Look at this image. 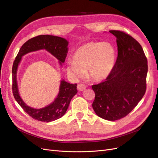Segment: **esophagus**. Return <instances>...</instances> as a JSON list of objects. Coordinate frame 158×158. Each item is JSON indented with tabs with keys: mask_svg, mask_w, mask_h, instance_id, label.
I'll return each mask as SVG.
<instances>
[{
	"mask_svg": "<svg viewBox=\"0 0 158 158\" xmlns=\"http://www.w3.org/2000/svg\"><path fill=\"white\" fill-rule=\"evenodd\" d=\"M77 88L79 91H83V90L85 89V88H86V86H85V85L83 84H80L78 85Z\"/></svg>",
	"mask_w": 158,
	"mask_h": 158,
	"instance_id": "obj_1",
	"label": "esophagus"
}]
</instances>
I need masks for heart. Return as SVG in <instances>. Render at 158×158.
Masks as SVG:
<instances>
[{
  "instance_id": "obj_1",
  "label": "heart",
  "mask_w": 158,
  "mask_h": 158,
  "mask_svg": "<svg viewBox=\"0 0 158 158\" xmlns=\"http://www.w3.org/2000/svg\"><path fill=\"white\" fill-rule=\"evenodd\" d=\"M73 60L66 63L69 74L81 78L87 72L90 80L101 82L111 73L116 60V50L107 43L89 42L74 52Z\"/></svg>"
}]
</instances>
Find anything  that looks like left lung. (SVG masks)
Listing matches in <instances>:
<instances>
[{"mask_svg":"<svg viewBox=\"0 0 158 158\" xmlns=\"http://www.w3.org/2000/svg\"><path fill=\"white\" fill-rule=\"evenodd\" d=\"M109 32L117 38V59L106 80L92 86L95 94L92 107L99 117L116 121L131 113L144 95L148 61L132 36L118 30Z\"/></svg>","mask_w":158,"mask_h":158,"instance_id":"1","label":"left lung"}]
</instances>
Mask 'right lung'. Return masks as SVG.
Segmentation results:
<instances>
[{"instance_id": "obj_1", "label": "right lung", "mask_w": 158, "mask_h": 158, "mask_svg": "<svg viewBox=\"0 0 158 158\" xmlns=\"http://www.w3.org/2000/svg\"><path fill=\"white\" fill-rule=\"evenodd\" d=\"M67 40L60 37L41 35L27 41L19 51L12 66V92L18 103L30 117L35 120L42 122H51L63 117L67 110L70 102L77 94V84H70L62 80L59 92L55 101L49 106L41 109L30 107L23 102L18 92L16 80V73L22 56L28 52L45 49L59 60V63H64L68 52Z\"/></svg>"}]
</instances>
